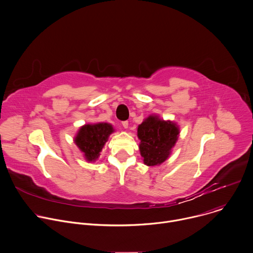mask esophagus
<instances>
[{"instance_id":"34e87169","label":"esophagus","mask_w":253,"mask_h":253,"mask_svg":"<svg viewBox=\"0 0 253 253\" xmlns=\"http://www.w3.org/2000/svg\"><path fill=\"white\" fill-rule=\"evenodd\" d=\"M128 125H129L128 121H123V122H122V126H123L125 129H127V128H128Z\"/></svg>"}]
</instances>
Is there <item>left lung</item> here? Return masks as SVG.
Returning a JSON list of instances; mask_svg holds the SVG:
<instances>
[{"label": "left lung", "instance_id": "8db88e82", "mask_svg": "<svg viewBox=\"0 0 253 253\" xmlns=\"http://www.w3.org/2000/svg\"><path fill=\"white\" fill-rule=\"evenodd\" d=\"M140 153L144 164L155 166L163 163L170 155L179 135V129L173 122L149 116L138 126Z\"/></svg>", "mask_w": 253, "mask_h": 253}]
</instances>
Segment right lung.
Listing matches in <instances>:
<instances>
[{
    "mask_svg": "<svg viewBox=\"0 0 253 253\" xmlns=\"http://www.w3.org/2000/svg\"><path fill=\"white\" fill-rule=\"evenodd\" d=\"M113 131L112 125L107 123L85 125L79 130L75 143L88 161H95Z\"/></svg>",
    "mask_w": 253,
    "mask_h": 253,
    "instance_id": "right-lung-1",
    "label": "right lung"
}]
</instances>
